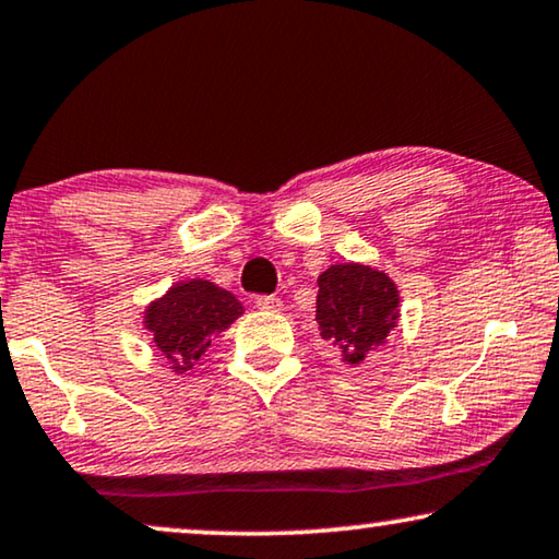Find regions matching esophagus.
<instances>
[{
  "label": "esophagus",
  "instance_id": "esophagus-1",
  "mask_svg": "<svg viewBox=\"0 0 559 559\" xmlns=\"http://www.w3.org/2000/svg\"><path fill=\"white\" fill-rule=\"evenodd\" d=\"M255 306L261 311H281L283 309V301L278 296H258L255 298Z\"/></svg>",
  "mask_w": 559,
  "mask_h": 559
}]
</instances>
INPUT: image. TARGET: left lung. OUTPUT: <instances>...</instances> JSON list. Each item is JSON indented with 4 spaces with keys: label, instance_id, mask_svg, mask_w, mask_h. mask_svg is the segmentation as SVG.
<instances>
[{
    "label": "left lung",
    "instance_id": "left-lung-1",
    "mask_svg": "<svg viewBox=\"0 0 559 559\" xmlns=\"http://www.w3.org/2000/svg\"><path fill=\"white\" fill-rule=\"evenodd\" d=\"M317 321L321 340L357 367L388 344L400 321V290L384 271L365 263H336L317 278Z\"/></svg>",
    "mask_w": 559,
    "mask_h": 559
}]
</instances>
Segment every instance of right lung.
I'll use <instances>...</instances> for the list:
<instances>
[{"label":"right lung","instance_id":"obj_1","mask_svg":"<svg viewBox=\"0 0 559 559\" xmlns=\"http://www.w3.org/2000/svg\"><path fill=\"white\" fill-rule=\"evenodd\" d=\"M246 309L230 290L204 278L179 281L144 306V332L156 355L175 374L202 365L212 340L235 324Z\"/></svg>","mask_w":559,"mask_h":559}]
</instances>
